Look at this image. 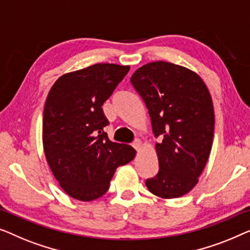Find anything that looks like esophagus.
Segmentation results:
<instances>
[{
	"instance_id": "34e87169",
	"label": "esophagus",
	"mask_w": 250,
	"mask_h": 250,
	"mask_svg": "<svg viewBox=\"0 0 250 250\" xmlns=\"http://www.w3.org/2000/svg\"><path fill=\"white\" fill-rule=\"evenodd\" d=\"M140 145H142V142H140L139 139H135L133 140V143H132V147L135 149H138L139 147H140Z\"/></svg>"
}]
</instances>
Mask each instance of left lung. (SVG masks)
<instances>
[{
  "label": "left lung",
  "instance_id": "obj_1",
  "mask_svg": "<svg viewBox=\"0 0 250 250\" xmlns=\"http://www.w3.org/2000/svg\"><path fill=\"white\" fill-rule=\"evenodd\" d=\"M131 85L148 110L159 159V172L146 179L152 194L177 198L198 182L214 136L209 91L199 76L184 66L157 61L131 76Z\"/></svg>",
  "mask_w": 250,
  "mask_h": 250
}]
</instances>
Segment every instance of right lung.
Segmentation results:
<instances>
[{"label": "right lung", "instance_id": "obj_1", "mask_svg": "<svg viewBox=\"0 0 250 250\" xmlns=\"http://www.w3.org/2000/svg\"><path fill=\"white\" fill-rule=\"evenodd\" d=\"M129 69L97 63L60 77L48 93L43 115L45 156L72 198L90 202L103 196L115 168L135 157L131 146L108 139L102 110Z\"/></svg>", "mask_w": 250, "mask_h": 250}]
</instances>
